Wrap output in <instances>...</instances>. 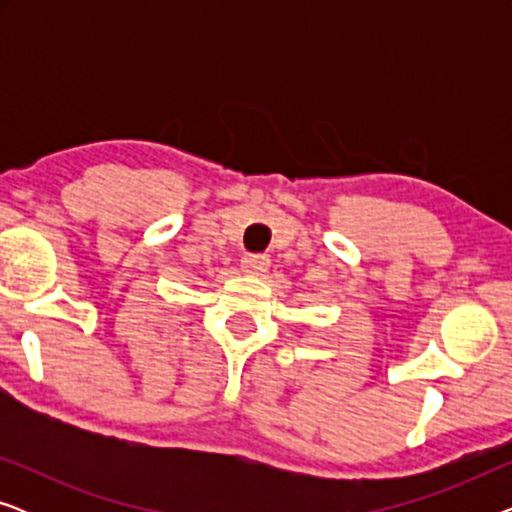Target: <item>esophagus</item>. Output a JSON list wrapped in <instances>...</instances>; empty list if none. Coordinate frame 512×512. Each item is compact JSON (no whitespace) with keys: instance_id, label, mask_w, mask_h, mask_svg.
Here are the masks:
<instances>
[{"instance_id":"esophagus-1","label":"esophagus","mask_w":512,"mask_h":512,"mask_svg":"<svg viewBox=\"0 0 512 512\" xmlns=\"http://www.w3.org/2000/svg\"><path fill=\"white\" fill-rule=\"evenodd\" d=\"M270 268V258L265 254H247L242 258V270L247 275H263Z\"/></svg>"}]
</instances>
